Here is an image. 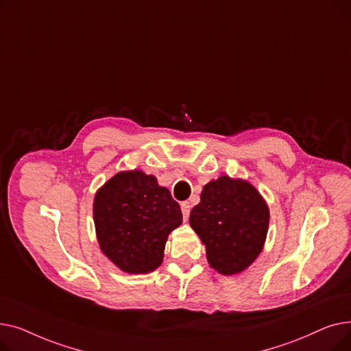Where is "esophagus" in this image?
<instances>
[{
	"label": "esophagus",
	"mask_w": 351,
	"mask_h": 351,
	"mask_svg": "<svg viewBox=\"0 0 351 351\" xmlns=\"http://www.w3.org/2000/svg\"><path fill=\"white\" fill-rule=\"evenodd\" d=\"M180 209H182L183 219H185V222H186L189 215H191V204H189V202H183V204L180 205Z\"/></svg>",
	"instance_id": "esophagus-1"
}]
</instances>
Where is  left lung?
<instances>
[{
  "label": "left lung",
  "mask_w": 351,
  "mask_h": 351,
  "mask_svg": "<svg viewBox=\"0 0 351 351\" xmlns=\"http://www.w3.org/2000/svg\"><path fill=\"white\" fill-rule=\"evenodd\" d=\"M270 212L250 182L228 175L210 180L189 223L206 249L209 266L230 276L246 270L263 250Z\"/></svg>",
  "instance_id": "8db88e82"
}]
</instances>
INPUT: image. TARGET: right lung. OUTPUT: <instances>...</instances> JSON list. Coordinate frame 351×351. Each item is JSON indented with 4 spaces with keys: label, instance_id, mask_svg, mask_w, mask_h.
Returning <instances> with one entry per match:
<instances>
[{
    "label": "right lung",
    "instance_id": "1",
    "mask_svg": "<svg viewBox=\"0 0 351 351\" xmlns=\"http://www.w3.org/2000/svg\"><path fill=\"white\" fill-rule=\"evenodd\" d=\"M94 223L102 253L122 271L145 274L163 262L182 212L168 188L143 171H122L97 191Z\"/></svg>",
    "mask_w": 351,
    "mask_h": 351
}]
</instances>
